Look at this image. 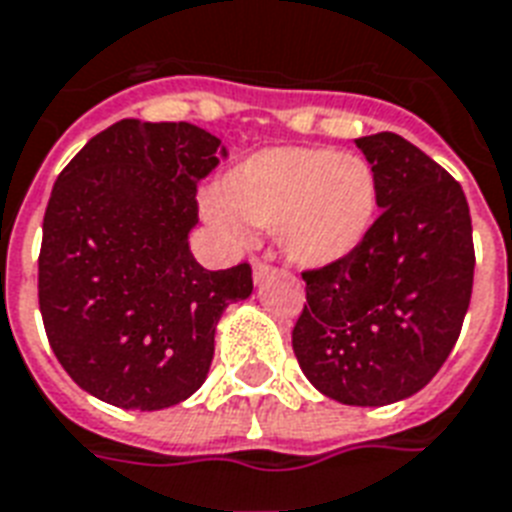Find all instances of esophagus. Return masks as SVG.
I'll return each mask as SVG.
<instances>
[{
	"mask_svg": "<svg viewBox=\"0 0 512 512\" xmlns=\"http://www.w3.org/2000/svg\"><path fill=\"white\" fill-rule=\"evenodd\" d=\"M268 273H271V265L268 263H263V260H252V276H255V282L260 284L265 279V276H268Z\"/></svg>",
	"mask_w": 512,
	"mask_h": 512,
	"instance_id": "esophagus-1",
	"label": "esophagus"
}]
</instances>
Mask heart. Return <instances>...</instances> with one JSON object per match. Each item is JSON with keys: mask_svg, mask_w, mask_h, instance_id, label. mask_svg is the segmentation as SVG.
Instances as JSON below:
<instances>
[{"mask_svg": "<svg viewBox=\"0 0 512 512\" xmlns=\"http://www.w3.org/2000/svg\"><path fill=\"white\" fill-rule=\"evenodd\" d=\"M206 217L236 239L247 225L276 230L300 268H330L365 244L378 212L376 171L354 152L268 147L230 166Z\"/></svg>", "mask_w": 512, "mask_h": 512, "instance_id": "1", "label": "heart"}]
</instances>
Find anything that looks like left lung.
<instances>
[{
	"label": "left lung",
	"instance_id": "8db88e82",
	"mask_svg": "<svg viewBox=\"0 0 512 512\" xmlns=\"http://www.w3.org/2000/svg\"><path fill=\"white\" fill-rule=\"evenodd\" d=\"M376 171L381 217L354 255L303 273L292 349L343 405L400 403L435 378L473 295V222L462 185L403 136L354 139Z\"/></svg>",
	"mask_w": 512,
	"mask_h": 512
}]
</instances>
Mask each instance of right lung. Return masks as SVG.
Returning <instances> with one entry per match:
<instances>
[{"mask_svg":"<svg viewBox=\"0 0 512 512\" xmlns=\"http://www.w3.org/2000/svg\"><path fill=\"white\" fill-rule=\"evenodd\" d=\"M225 147L193 123L120 120L58 174L39 249L50 349L88 395L161 411L201 389L222 311L252 295L247 263L190 252L195 187Z\"/></svg>","mask_w":512,"mask_h":512,"instance_id":"right-lung-1","label":"right lung"}]
</instances>
